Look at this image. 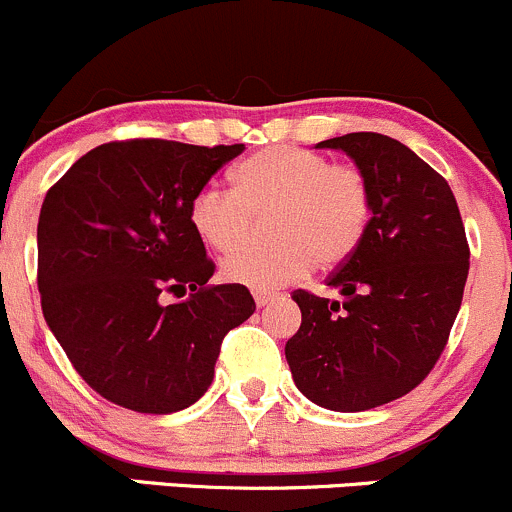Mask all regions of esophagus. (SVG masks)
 <instances>
[{
	"label": "esophagus",
	"instance_id": "obj_1",
	"mask_svg": "<svg viewBox=\"0 0 512 512\" xmlns=\"http://www.w3.org/2000/svg\"><path fill=\"white\" fill-rule=\"evenodd\" d=\"M277 297H280L277 292H255V304H257V307H265V304L275 302Z\"/></svg>",
	"mask_w": 512,
	"mask_h": 512
}]
</instances>
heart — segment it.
<instances>
[{"label":"heart","mask_w":512,"mask_h":512,"mask_svg":"<svg viewBox=\"0 0 512 512\" xmlns=\"http://www.w3.org/2000/svg\"><path fill=\"white\" fill-rule=\"evenodd\" d=\"M232 183L235 190L203 185L190 200L188 220L210 250L233 252L223 262L225 280L250 289L285 287L314 265H344L374 213L369 178L356 165L332 163L307 148H262L237 165ZM270 209L276 242L240 251L254 218Z\"/></svg>","instance_id":"1"}]
</instances>
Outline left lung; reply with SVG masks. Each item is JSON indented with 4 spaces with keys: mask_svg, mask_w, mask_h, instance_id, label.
I'll return each instance as SVG.
<instances>
[{
    "mask_svg": "<svg viewBox=\"0 0 512 512\" xmlns=\"http://www.w3.org/2000/svg\"><path fill=\"white\" fill-rule=\"evenodd\" d=\"M337 148L369 178L374 213L359 250L327 280L329 302L304 289L302 324L285 356L297 389L332 411H366L416 389L446 349L471 250L446 178L404 143L347 133Z\"/></svg>",
    "mask_w": 512,
    "mask_h": 512,
    "instance_id": "8db88e82",
    "label": "left lung"
}]
</instances>
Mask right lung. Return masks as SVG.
I'll list each match as a JSON object with an SVG mask.
<instances>
[{
    "instance_id": "right-lung-1",
    "label": "right lung",
    "mask_w": 512,
    "mask_h": 512,
    "mask_svg": "<svg viewBox=\"0 0 512 512\" xmlns=\"http://www.w3.org/2000/svg\"><path fill=\"white\" fill-rule=\"evenodd\" d=\"M245 151L163 138L103 143L46 193L36 227L41 312L81 379L138 414L188 409L255 299L208 285L215 265L188 205ZM163 291L183 296L163 305Z\"/></svg>"
}]
</instances>
